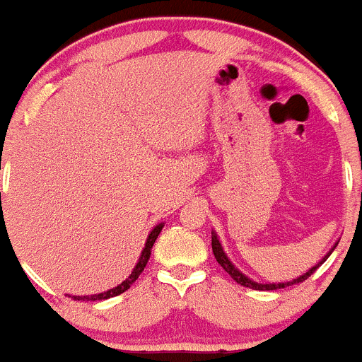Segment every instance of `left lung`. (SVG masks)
<instances>
[{
  "label": "left lung",
  "mask_w": 362,
  "mask_h": 362,
  "mask_svg": "<svg viewBox=\"0 0 362 362\" xmlns=\"http://www.w3.org/2000/svg\"><path fill=\"white\" fill-rule=\"evenodd\" d=\"M334 248H336V246H334ZM334 248H332V250H334ZM332 250H330V252L327 253L325 257H323L322 261L318 262V264L313 266V268H310L309 272H305V273H303V275L296 276V279L289 280V282H279V284H259V282H255V280L248 279V276H246L245 273H241V272H239L238 268H235L234 264H232L230 259L227 257V253L223 252L221 243H219V239H218V235H216V232H212V252H214V257H216V261L219 262V266H221V268L225 269V272H227L228 275H230L232 279H234L235 282H238V284H241V286H245V288L259 289V291H273V289H282V288H288V286H293V284H300V282H303V280L309 279V276L313 275V273L316 272V269H318V266H322L323 262L327 261V257H329L330 253H332Z\"/></svg>",
  "instance_id": "obj_1"
}]
</instances>
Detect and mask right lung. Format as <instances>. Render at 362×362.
<instances>
[{"label": "right lung", "instance_id": "obj_1", "mask_svg": "<svg viewBox=\"0 0 362 362\" xmlns=\"http://www.w3.org/2000/svg\"><path fill=\"white\" fill-rule=\"evenodd\" d=\"M162 227H164V223H158L157 227H153V230L150 232V235H148L146 239V245H144L143 248V253H141L139 261H137V264H135L134 272L128 275L127 280H123V282L119 284V286H116V288L109 289V291H103V293H98V295H87V296H71L73 300H83V302H94V300H107V298H112V296H117L121 295V293L127 291L128 288H130L132 284L135 282V280L139 279V275L143 273V269L146 268L148 264V259H150L151 255V246H153V243L157 241L158 234H160Z\"/></svg>", "mask_w": 362, "mask_h": 362}]
</instances>
